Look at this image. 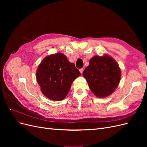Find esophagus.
<instances>
[{
  "label": "esophagus",
  "instance_id": "esophagus-1",
  "mask_svg": "<svg viewBox=\"0 0 147 147\" xmlns=\"http://www.w3.org/2000/svg\"><path fill=\"white\" fill-rule=\"evenodd\" d=\"M83 70H84V69H83V68H82V69H80V70H80V73H81V74H83Z\"/></svg>",
  "mask_w": 147,
  "mask_h": 147
}]
</instances>
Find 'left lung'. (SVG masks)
<instances>
[{"label":"left lung","instance_id":"obj_1","mask_svg":"<svg viewBox=\"0 0 147 147\" xmlns=\"http://www.w3.org/2000/svg\"><path fill=\"white\" fill-rule=\"evenodd\" d=\"M91 91L97 97L112 94L121 79V70L112 57L105 55L95 56L90 61V65L83 73Z\"/></svg>","mask_w":147,"mask_h":147}]
</instances>
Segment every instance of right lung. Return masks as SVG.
Wrapping results in <instances>:
<instances>
[{"instance_id":"1","label":"right lung","mask_w":147,"mask_h":147,"mask_svg":"<svg viewBox=\"0 0 147 147\" xmlns=\"http://www.w3.org/2000/svg\"><path fill=\"white\" fill-rule=\"evenodd\" d=\"M81 75L74 63L61 53L48 56L38 65L37 82L48 99L59 101L68 94L72 82Z\"/></svg>"}]
</instances>
